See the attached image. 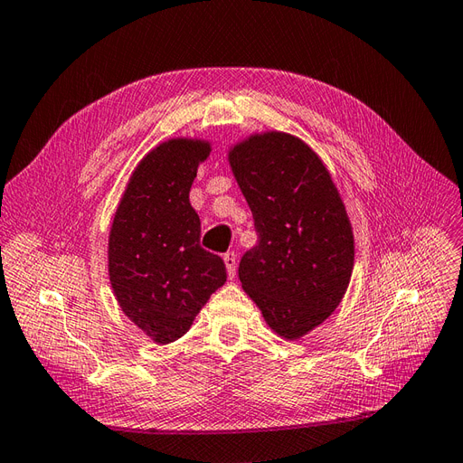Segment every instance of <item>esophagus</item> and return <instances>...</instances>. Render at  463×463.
Instances as JSON below:
<instances>
[{
	"label": "esophagus",
	"instance_id": "obj_1",
	"mask_svg": "<svg viewBox=\"0 0 463 463\" xmlns=\"http://www.w3.org/2000/svg\"><path fill=\"white\" fill-rule=\"evenodd\" d=\"M224 260V266H227V271H229V278H234L236 274V254L234 252H227L222 256Z\"/></svg>",
	"mask_w": 463,
	"mask_h": 463
}]
</instances>
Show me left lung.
Wrapping results in <instances>:
<instances>
[{
  "label": "left lung",
  "instance_id": "left-lung-1",
  "mask_svg": "<svg viewBox=\"0 0 463 463\" xmlns=\"http://www.w3.org/2000/svg\"><path fill=\"white\" fill-rule=\"evenodd\" d=\"M252 211L258 244L239 278L271 330L309 333L342 301L354 268V234L321 158L298 137L254 135L229 152Z\"/></svg>",
  "mask_w": 463,
  "mask_h": 463
}]
</instances>
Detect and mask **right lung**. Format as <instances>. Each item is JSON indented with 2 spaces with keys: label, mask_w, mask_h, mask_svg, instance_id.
Segmentation results:
<instances>
[{
  "label": "right lung",
  "mask_w": 463,
  "mask_h": 463,
  "mask_svg": "<svg viewBox=\"0 0 463 463\" xmlns=\"http://www.w3.org/2000/svg\"><path fill=\"white\" fill-rule=\"evenodd\" d=\"M209 142L172 138L150 150L130 175L109 232V279L123 313L158 345L184 336L227 281L222 258L199 244L189 203Z\"/></svg>",
  "instance_id": "right-lung-1"
}]
</instances>
